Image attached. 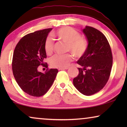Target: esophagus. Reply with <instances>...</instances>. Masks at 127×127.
<instances>
[{
	"label": "esophagus",
	"instance_id": "obj_1",
	"mask_svg": "<svg viewBox=\"0 0 127 127\" xmlns=\"http://www.w3.org/2000/svg\"><path fill=\"white\" fill-rule=\"evenodd\" d=\"M68 69V67H64V68H59L58 70H66V69Z\"/></svg>",
	"mask_w": 127,
	"mask_h": 127
}]
</instances>
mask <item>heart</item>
Returning <instances> with one entry per match:
<instances>
[{
  "label": "heart",
  "instance_id": "b5f03b06",
  "mask_svg": "<svg viewBox=\"0 0 127 127\" xmlns=\"http://www.w3.org/2000/svg\"><path fill=\"white\" fill-rule=\"evenodd\" d=\"M53 36L59 41L66 44V52H70L77 58H80L84 55L88 49V43L87 39L80 36V33L72 28H61L54 33ZM54 42L51 38H47L44 44V50L47 54L51 55L54 50ZM72 54L55 55L50 59V66L55 68L66 67L73 60Z\"/></svg>",
  "mask_w": 127,
  "mask_h": 127
}]
</instances>
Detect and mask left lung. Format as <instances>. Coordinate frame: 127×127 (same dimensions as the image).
Masks as SVG:
<instances>
[{"mask_svg": "<svg viewBox=\"0 0 127 127\" xmlns=\"http://www.w3.org/2000/svg\"><path fill=\"white\" fill-rule=\"evenodd\" d=\"M83 32L88 47L77 63L79 73L73 79V84L80 93L90 96L101 90L110 77L113 64L112 50L105 36L94 28L86 26Z\"/></svg>", "mask_w": 127, "mask_h": 127, "instance_id": "1", "label": "left lung"}]
</instances>
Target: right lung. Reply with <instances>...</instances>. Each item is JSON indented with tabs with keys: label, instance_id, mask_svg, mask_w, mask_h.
Here are the masks:
<instances>
[{
	"label": "right lung",
	"instance_id": "obj_1",
	"mask_svg": "<svg viewBox=\"0 0 127 127\" xmlns=\"http://www.w3.org/2000/svg\"><path fill=\"white\" fill-rule=\"evenodd\" d=\"M52 28L27 34L15 46L12 60V70L18 86L31 96L39 97L48 91L58 70L48 69L44 62L47 58L44 41ZM40 65L48 69L44 74L38 71Z\"/></svg>",
	"mask_w": 127,
	"mask_h": 127
}]
</instances>
